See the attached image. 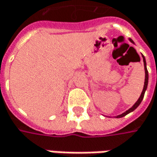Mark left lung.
Listing matches in <instances>:
<instances>
[{
  "label": "left lung",
  "mask_w": 157,
  "mask_h": 157,
  "mask_svg": "<svg viewBox=\"0 0 157 157\" xmlns=\"http://www.w3.org/2000/svg\"><path fill=\"white\" fill-rule=\"evenodd\" d=\"M129 40H130V42H132L133 44V41L131 39V38H129ZM142 59H143V62H144V68H145V82H144V87H143V90H142V92H141V94H140V98L139 99L136 101V103L133 105L130 109H128L127 111H126L124 113H122V114H120V115H118V116H116V118H122V117H124V116H126V114H128V113H132L133 111H134L138 106L140 105V104L141 103V101H142V99L144 98V94H145V91H146L147 90V82H148V72H147V66H146V59H145V57L142 55Z\"/></svg>",
  "instance_id": "1"
}]
</instances>
